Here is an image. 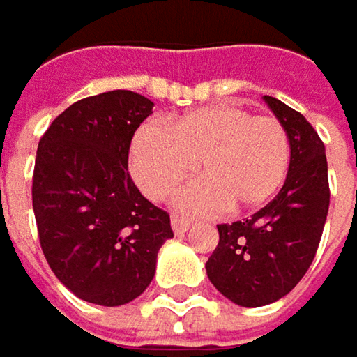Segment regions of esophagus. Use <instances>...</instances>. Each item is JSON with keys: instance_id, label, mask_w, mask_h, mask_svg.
I'll use <instances>...</instances> for the list:
<instances>
[{"instance_id": "obj_1", "label": "esophagus", "mask_w": 357, "mask_h": 357, "mask_svg": "<svg viewBox=\"0 0 357 357\" xmlns=\"http://www.w3.org/2000/svg\"><path fill=\"white\" fill-rule=\"evenodd\" d=\"M170 225H172V231L178 236V234H185V231H189V227H191V223L189 221H185V219H181V217L172 215L170 219Z\"/></svg>"}]
</instances>
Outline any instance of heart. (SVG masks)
<instances>
[{"instance_id": "heart-1", "label": "heart", "mask_w": 357, "mask_h": 357, "mask_svg": "<svg viewBox=\"0 0 357 357\" xmlns=\"http://www.w3.org/2000/svg\"><path fill=\"white\" fill-rule=\"evenodd\" d=\"M289 162L291 146L282 123L234 105L192 109L166 130L146 126L130 152L134 181L154 201L165 199L199 165L205 178L172 199L176 209L191 215L262 207L282 187Z\"/></svg>"}]
</instances>
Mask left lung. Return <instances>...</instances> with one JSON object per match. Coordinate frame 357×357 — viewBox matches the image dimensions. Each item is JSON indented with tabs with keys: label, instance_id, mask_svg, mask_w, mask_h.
Listing matches in <instances>:
<instances>
[{
	"label": "left lung",
	"instance_id": "8db88e82",
	"mask_svg": "<svg viewBox=\"0 0 357 357\" xmlns=\"http://www.w3.org/2000/svg\"><path fill=\"white\" fill-rule=\"evenodd\" d=\"M282 123L291 162L278 195L258 213L217 225L219 243L207 260V276L240 307H264L293 291L317 252L329 211L325 146L313 126L293 107L264 95Z\"/></svg>",
	"mask_w": 357,
	"mask_h": 357
}]
</instances>
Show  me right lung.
<instances>
[{
    "instance_id": "right-lung-1",
    "label": "right lung",
    "mask_w": 357,
    "mask_h": 357,
    "mask_svg": "<svg viewBox=\"0 0 357 357\" xmlns=\"http://www.w3.org/2000/svg\"><path fill=\"white\" fill-rule=\"evenodd\" d=\"M154 103L134 91L81 99L59 115L36 152L32 205L42 252L83 301L119 307L154 278L170 217L128 172L134 132Z\"/></svg>"
}]
</instances>
